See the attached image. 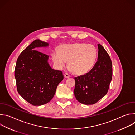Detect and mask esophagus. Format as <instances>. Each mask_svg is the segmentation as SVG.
Here are the masks:
<instances>
[{"mask_svg": "<svg viewBox=\"0 0 135 135\" xmlns=\"http://www.w3.org/2000/svg\"><path fill=\"white\" fill-rule=\"evenodd\" d=\"M64 76L65 78H69L70 77V75L69 74H68L67 73H66L65 74H64Z\"/></svg>", "mask_w": 135, "mask_h": 135, "instance_id": "esophagus-1", "label": "esophagus"}]
</instances>
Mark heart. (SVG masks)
<instances>
[{
  "label": "heart",
  "instance_id": "b5f03b06",
  "mask_svg": "<svg viewBox=\"0 0 135 135\" xmlns=\"http://www.w3.org/2000/svg\"><path fill=\"white\" fill-rule=\"evenodd\" d=\"M97 55L95 47L91 44L72 43L59 45L57 51L52 53V57L59 68L64 67L68 61V68L73 74L82 75L91 69Z\"/></svg>",
  "mask_w": 135,
  "mask_h": 135
}]
</instances>
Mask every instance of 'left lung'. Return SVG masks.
Here are the masks:
<instances>
[{
    "mask_svg": "<svg viewBox=\"0 0 135 135\" xmlns=\"http://www.w3.org/2000/svg\"><path fill=\"white\" fill-rule=\"evenodd\" d=\"M97 61L90 71L75 78L74 90L76 99L85 105H92L105 96L112 79V63L104 47L98 44Z\"/></svg>",
    "mask_w": 135,
    "mask_h": 135,
    "instance_id": "left-lung-1",
    "label": "left lung"
}]
</instances>
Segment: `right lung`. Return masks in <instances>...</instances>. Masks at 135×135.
<instances>
[{"mask_svg":"<svg viewBox=\"0 0 135 135\" xmlns=\"http://www.w3.org/2000/svg\"><path fill=\"white\" fill-rule=\"evenodd\" d=\"M48 46V43L36 40L21 52L16 61L14 75L17 92L33 106L49 103L64 79L61 71L50 67L49 55L36 50L37 47Z\"/></svg>","mask_w":135,"mask_h":135,"instance_id":"right-lung-1","label":"right lung"}]
</instances>
